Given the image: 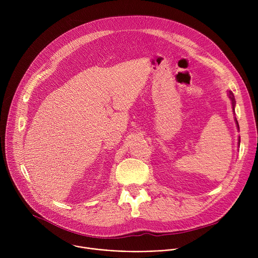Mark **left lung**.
I'll use <instances>...</instances> for the list:
<instances>
[{
	"instance_id": "1",
	"label": "left lung",
	"mask_w": 258,
	"mask_h": 258,
	"mask_svg": "<svg viewBox=\"0 0 258 258\" xmlns=\"http://www.w3.org/2000/svg\"><path fill=\"white\" fill-rule=\"evenodd\" d=\"M229 98L231 99V101H232V106H233V110H234V113H235V105H236V101H235V97H234V95H233V93L231 92V91H229ZM235 121H236V125H237V128H238V131H239V123H238V121H237V118L235 117ZM238 144H239V146H240V138H239V140H238Z\"/></svg>"
}]
</instances>
